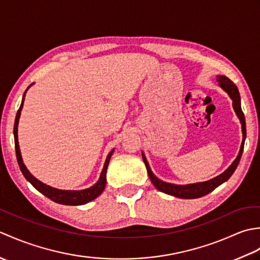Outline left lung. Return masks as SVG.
<instances>
[{
    "instance_id": "1",
    "label": "left lung",
    "mask_w": 260,
    "mask_h": 260,
    "mask_svg": "<svg viewBox=\"0 0 260 260\" xmlns=\"http://www.w3.org/2000/svg\"><path fill=\"white\" fill-rule=\"evenodd\" d=\"M217 81L219 82V86L228 93L229 97L231 98V101H233V107L235 109L236 115L238 116V118L240 120L241 129H242V142H241V146H240L238 155H237L235 161L231 163L230 167L225 170L223 173H221L218 176H215V178L209 180V181H206V182H198V183L180 185V184L169 183V182H164L162 180H159L157 176L154 175V173L152 172V170L150 168V165H148V162L145 157V154L142 152V157H143V161H144V163H145L148 176H150L153 185L155 186L158 191L167 193V194H169V196H173L175 198H181V199L201 198L203 196H207L208 193H210L211 191H213L215 187L219 186L220 184H222L223 182L228 181V179L235 172L237 167H238L239 161H240L241 155H242V151H244V145H245V140H246V121H245L244 113H242V110H241L239 90L234 82L228 78V77L219 75V76H217Z\"/></svg>"
}]
</instances>
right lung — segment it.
<instances>
[{"mask_svg":"<svg viewBox=\"0 0 260 260\" xmlns=\"http://www.w3.org/2000/svg\"><path fill=\"white\" fill-rule=\"evenodd\" d=\"M33 85V84H32ZM30 85L26 88L25 92L27 89L32 86ZM25 92L23 93V97H22V103L21 106L16 113V117H15V123H14V129H13V134H14V142H15V153H16V159H18L19 167L22 174L24 175V178L30 182V183L36 187V189L42 193L43 196H46L47 198L50 199V200L54 201L56 203L60 204H66V206H80V204H86L88 202H90L92 200H95L97 197H99L105 190V186H106V173H107V168L109 164V159L112 157L113 153L115 150L112 152H109V154L106 157V161H105L103 171L101 173V176H99L98 181L92 186L88 187V189L84 190H61V189H57V187H52L50 185H48L46 183H43L40 180H38L36 176H33L30 171L26 169V167L23 163V159H22L21 156V151H20V146H19V141H18V125H19V119H20V115H21V110L23 108V103H24V97H25Z\"/></svg>","mask_w":260,"mask_h":260,"instance_id":"obj_1","label":"right lung"}]
</instances>
